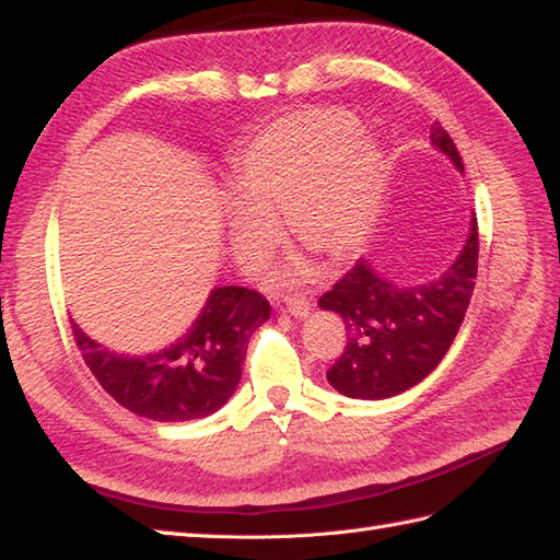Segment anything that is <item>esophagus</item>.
<instances>
[{"label": "esophagus", "instance_id": "obj_1", "mask_svg": "<svg viewBox=\"0 0 560 560\" xmlns=\"http://www.w3.org/2000/svg\"><path fill=\"white\" fill-rule=\"evenodd\" d=\"M285 310H289L295 319H305L310 314V303L303 295H289L285 298Z\"/></svg>", "mask_w": 560, "mask_h": 560}]
</instances>
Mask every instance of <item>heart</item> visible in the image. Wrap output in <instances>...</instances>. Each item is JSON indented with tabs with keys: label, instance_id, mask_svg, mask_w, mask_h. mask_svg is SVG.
Segmentation results:
<instances>
[{
	"label": "heart",
	"instance_id": "b5f03b06",
	"mask_svg": "<svg viewBox=\"0 0 560 560\" xmlns=\"http://www.w3.org/2000/svg\"><path fill=\"white\" fill-rule=\"evenodd\" d=\"M229 206V232L241 255L265 250L285 226L305 250L346 260L360 250L376 222L381 153L336 108H307L271 122L241 155Z\"/></svg>",
	"mask_w": 560,
	"mask_h": 560
}]
</instances>
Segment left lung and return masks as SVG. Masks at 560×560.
<instances>
[{
	"label": "left lung",
	"mask_w": 560,
	"mask_h": 560,
	"mask_svg": "<svg viewBox=\"0 0 560 560\" xmlns=\"http://www.w3.org/2000/svg\"><path fill=\"white\" fill-rule=\"evenodd\" d=\"M430 143L464 172L452 137L435 120ZM478 220L462 255L442 277L397 285L374 262L357 260L331 291L319 298L346 324V350L326 371L328 383L352 399H385L405 393L433 371L454 342L478 277Z\"/></svg>",
	"instance_id": "1"
}]
</instances>
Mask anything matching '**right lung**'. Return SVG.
Masks as SVG:
<instances>
[{
  "instance_id": "add662e5",
  "label": "right lung",
  "mask_w": 560,
  "mask_h": 560,
  "mask_svg": "<svg viewBox=\"0 0 560 560\" xmlns=\"http://www.w3.org/2000/svg\"><path fill=\"white\" fill-rule=\"evenodd\" d=\"M269 303L243 285H222L170 348L130 357L113 352L73 324V338L98 385L137 417L177 423L210 417L241 381L248 340L269 319Z\"/></svg>"
}]
</instances>
